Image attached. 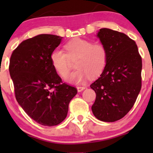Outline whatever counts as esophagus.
Wrapping results in <instances>:
<instances>
[{"label": "esophagus", "instance_id": "esophagus-1", "mask_svg": "<svg viewBox=\"0 0 153 153\" xmlns=\"http://www.w3.org/2000/svg\"><path fill=\"white\" fill-rule=\"evenodd\" d=\"M84 89H85V86H77V90L78 92H82Z\"/></svg>", "mask_w": 153, "mask_h": 153}]
</instances>
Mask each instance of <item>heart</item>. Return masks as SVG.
<instances>
[{"label":"heart","instance_id":"1","mask_svg":"<svg viewBox=\"0 0 153 153\" xmlns=\"http://www.w3.org/2000/svg\"><path fill=\"white\" fill-rule=\"evenodd\" d=\"M66 54L61 49H55L50 56L52 67L61 77H65L70 71V59H77L78 70L65 78L70 84H81L89 76L95 78L104 71L107 62L108 54L106 47L101 44L81 38H75L64 47Z\"/></svg>","mask_w":153,"mask_h":153}]
</instances>
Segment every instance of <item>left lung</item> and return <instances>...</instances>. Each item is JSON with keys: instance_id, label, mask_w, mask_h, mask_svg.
<instances>
[{"instance_id": "1", "label": "left lung", "mask_w": 153, "mask_h": 153, "mask_svg": "<svg viewBox=\"0 0 153 153\" xmlns=\"http://www.w3.org/2000/svg\"><path fill=\"white\" fill-rule=\"evenodd\" d=\"M107 50L106 65L90 87L96 93L92 111L96 118L114 122L132 109L141 88L142 61L134 41L110 29L97 33Z\"/></svg>"}]
</instances>
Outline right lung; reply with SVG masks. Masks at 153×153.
Returning a JSON list of instances; mask_svg holds the SVG:
<instances>
[{"mask_svg": "<svg viewBox=\"0 0 153 153\" xmlns=\"http://www.w3.org/2000/svg\"><path fill=\"white\" fill-rule=\"evenodd\" d=\"M62 38L38 35L21 43L10 58L9 69L17 101L31 118L44 126L62 122L77 94L75 87L63 84L51 62V54Z\"/></svg>", "mask_w": 153, "mask_h": 153, "instance_id": "right-lung-1", "label": "right lung"}]
</instances>
